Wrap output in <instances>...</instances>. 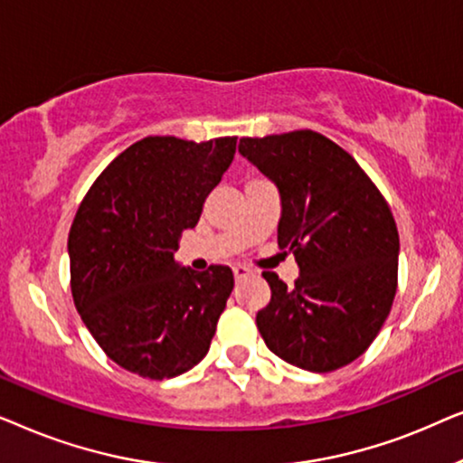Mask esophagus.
Listing matches in <instances>:
<instances>
[{
  "label": "esophagus",
  "mask_w": 463,
  "mask_h": 463,
  "mask_svg": "<svg viewBox=\"0 0 463 463\" xmlns=\"http://www.w3.org/2000/svg\"><path fill=\"white\" fill-rule=\"evenodd\" d=\"M250 274H252V269L246 268V265H236V268H233V276H236V280H242V278L250 276Z\"/></svg>",
  "instance_id": "obj_1"
}]
</instances>
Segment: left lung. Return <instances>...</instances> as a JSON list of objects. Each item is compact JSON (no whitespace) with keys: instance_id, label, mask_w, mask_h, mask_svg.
I'll return each mask as SVG.
<instances>
[{"instance_id":"1","label":"left lung","mask_w":463,"mask_h":463,"mask_svg":"<svg viewBox=\"0 0 463 463\" xmlns=\"http://www.w3.org/2000/svg\"><path fill=\"white\" fill-rule=\"evenodd\" d=\"M240 154L280 189L278 246L301 274L287 287L263 271L271 299L257 314L276 356L331 373L369 350L398 288V230L388 202L331 138L293 130L240 138Z\"/></svg>"}]
</instances>
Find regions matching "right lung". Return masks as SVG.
Returning a JSON list of instances; mask_svg holds the SVG:
<instances>
[{"instance_id": "obj_1", "label": "right lung", "mask_w": 463, "mask_h": 463, "mask_svg": "<svg viewBox=\"0 0 463 463\" xmlns=\"http://www.w3.org/2000/svg\"><path fill=\"white\" fill-rule=\"evenodd\" d=\"M238 137H145L92 183L69 230L71 295L94 341L145 379L181 375L206 356L233 288L227 265L175 263L183 230L233 160Z\"/></svg>"}]
</instances>
